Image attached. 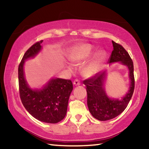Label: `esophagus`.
<instances>
[{
	"instance_id": "34e87169",
	"label": "esophagus",
	"mask_w": 149,
	"mask_h": 149,
	"mask_svg": "<svg viewBox=\"0 0 149 149\" xmlns=\"http://www.w3.org/2000/svg\"><path fill=\"white\" fill-rule=\"evenodd\" d=\"M80 84H81V83H80L79 79H75L74 81V85H79Z\"/></svg>"
}]
</instances>
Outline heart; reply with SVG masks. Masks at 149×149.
<instances>
[{"mask_svg": "<svg viewBox=\"0 0 149 149\" xmlns=\"http://www.w3.org/2000/svg\"><path fill=\"white\" fill-rule=\"evenodd\" d=\"M93 53V49L90 45H83L78 46L70 54L72 61L76 64L84 62ZM105 52H100L92 61L85 65L82 69V74L85 77H90L95 74L100 70L105 59Z\"/></svg>", "mask_w": 149, "mask_h": 149, "instance_id": "1", "label": "heart"}]
</instances>
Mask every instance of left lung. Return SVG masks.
I'll use <instances>...</instances> for the list:
<instances>
[{
    "mask_svg": "<svg viewBox=\"0 0 149 149\" xmlns=\"http://www.w3.org/2000/svg\"><path fill=\"white\" fill-rule=\"evenodd\" d=\"M113 49L108 62H121L127 65L130 70L131 79L130 89L124 97L121 100L110 99L106 95L103 82L105 78V72L96 74L92 77L84 81L86 85L87 93V106L89 112L96 119L100 121L109 120L120 115L130 101L135 89V78L133 74V62L130 54L122 45L112 41Z\"/></svg>",
    "mask_w": 149,
    "mask_h": 149,
    "instance_id": "1",
    "label": "left lung"
}]
</instances>
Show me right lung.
Returning <instances> with one entry per match:
<instances>
[{"mask_svg":"<svg viewBox=\"0 0 149 149\" xmlns=\"http://www.w3.org/2000/svg\"><path fill=\"white\" fill-rule=\"evenodd\" d=\"M42 41L35 42L28 49L19 63V97L25 108L32 116L45 123H56L64 119L66 114L69 97L73 90L72 81L56 78L50 80L42 89L32 90L24 78V60L38 53Z\"/></svg>","mask_w":149,"mask_h":149,"instance_id":"obj_1","label":"right lung"}]
</instances>
